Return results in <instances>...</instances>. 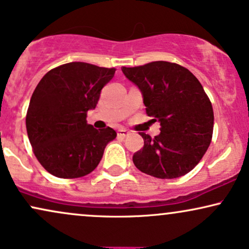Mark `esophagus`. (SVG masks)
Masks as SVG:
<instances>
[{
  "label": "esophagus",
  "instance_id": "obj_1",
  "mask_svg": "<svg viewBox=\"0 0 249 249\" xmlns=\"http://www.w3.org/2000/svg\"><path fill=\"white\" fill-rule=\"evenodd\" d=\"M128 135H129V133H128V131L125 130V129L119 130V133H118V136H119V137H122V139H124V137H127Z\"/></svg>",
  "mask_w": 249,
  "mask_h": 249
}]
</instances>
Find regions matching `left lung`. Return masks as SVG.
<instances>
[{
	"mask_svg": "<svg viewBox=\"0 0 249 249\" xmlns=\"http://www.w3.org/2000/svg\"><path fill=\"white\" fill-rule=\"evenodd\" d=\"M121 70L142 92L146 114L161 127L155 139L140 134L144 146L134 153L135 166L159 179L185 176L213 139V110L203 87L185 67L166 61Z\"/></svg>",
	"mask_w": 249,
	"mask_h": 249,
	"instance_id": "8db88e82",
	"label": "left lung"
}]
</instances>
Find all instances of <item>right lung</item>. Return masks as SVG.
I'll return each mask as SVG.
<instances>
[{
    "label": "right lung",
    "instance_id": "1",
    "mask_svg": "<svg viewBox=\"0 0 249 249\" xmlns=\"http://www.w3.org/2000/svg\"><path fill=\"white\" fill-rule=\"evenodd\" d=\"M114 73V68L70 62L50 70L36 85L26 130L36 159L52 176L75 179L91 173L116 137L112 128L96 129L87 121Z\"/></svg>",
    "mask_w": 249,
    "mask_h": 249
}]
</instances>
